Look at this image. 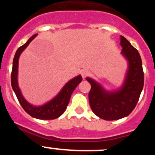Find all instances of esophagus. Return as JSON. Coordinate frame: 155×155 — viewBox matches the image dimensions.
Listing matches in <instances>:
<instances>
[{
	"mask_svg": "<svg viewBox=\"0 0 155 155\" xmlns=\"http://www.w3.org/2000/svg\"><path fill=\"white\" fill-rule=\"evenodd\" d=\"M81 74L83 79H85V78L87 77V76L90 75V71H89L88 70H87V69H83V70L81 71Z\"/></svg>",
	"mask_w": 155,
	"mask_h": 155,
	"instance_id": "esophagus-1",
	"label": "esophagus"
}]
</instances>
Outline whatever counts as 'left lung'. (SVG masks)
Masks as SVG:
<instances>
[{"label":"left lung","mask_w":155,"mask_h":155,"mask_svg":"<svg viewBox=\"0 0 155 155\" xmlns=\"http://www.w3.org/2000/svg\"><path fill=\"white\" fill-rule=\"evenodd\" d=\"M122 54L128 61V70L123 86L115 92H107L90 78L89 101L92 111L105 120H120L128 116L136 107L143 87L142 61L138 51L124 36L121 35Z\"/></svg>","instance_id":"left-lung-1"}]
</instances>
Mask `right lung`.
Listing matches in <instances>:
<instances>
[{"label":"right lung","instance_id":"right-lung-1","mask_svg":"<svg viewBox=\"0 0 155 155\" xmlns=\"http://www.w3.org/2000/svg\"><path fill=\"white\" fill-rule=\"evenodd\" d=\"M36 35L37 34H35L33 36H31L24 45L19 47L16 51L12 71V87L15 92L19 104L22 106L23 109L28 114L34 117V118L39 119V120H54V119L61 116L64 113V111H65L69 101H70V97L72 92L78 86V84L81 82L82 78L79 75L70 80L63 87L60 93L54 98L48 102L47 104H44V106H34L30 104L28 101H26L21 94L20 90L18 87V83H17L18 60L19 55L22 53V51L29 45V44L31 43L33 38H35Z\"/></svg>","mask_w":155,"mask_h":155}]
</instances>
